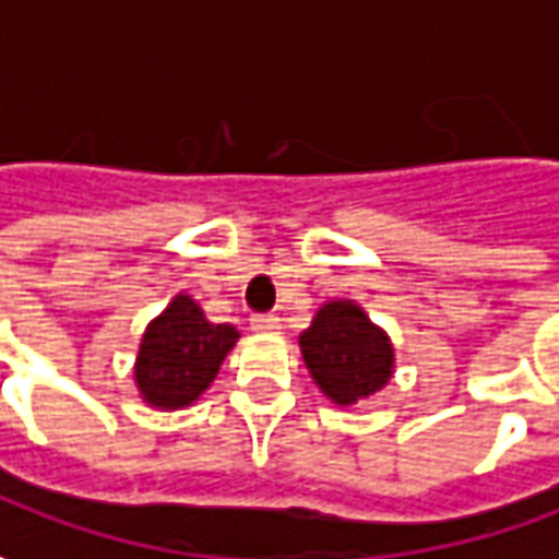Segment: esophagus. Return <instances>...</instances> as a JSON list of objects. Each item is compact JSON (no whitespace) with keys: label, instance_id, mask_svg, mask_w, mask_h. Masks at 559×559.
<instances>
[{"label":"esophagus","instance_id":"obj_1","mask_svg":"<svg viewBox=\"0 0 559 559\" xmlns=\"http://www.w3.org/2000/svg\"><path fill=\"white\" fill-rule=\"evenodd\" d=\"M250 328H253L255 334H275L281 328V319L278 316H253Z\"/></svg>","mask_w":559,"mask_h":559}]
</instances>
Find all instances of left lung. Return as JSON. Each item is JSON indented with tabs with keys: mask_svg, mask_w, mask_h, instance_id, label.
Returning a JSON list of instances; mask_svg holds the SVG:
<instances>
[{
	"mask_svg": "<svg viewBox=\"0 0 559 559\" xmlns=\"http://www.w3.org/2000/svg\"><path fill=\"white\" fill-rule=\"evenodd\" d=\"M306 369L334 406L376 397L394 378L397 353L388 331L356 300H325L297 337Z\"/></svg>",
	"mask_w": 559,
	"mask_h": 559,
	"instance_id": "left-lung-1",
	"label": "left lung"
}]
</instances>
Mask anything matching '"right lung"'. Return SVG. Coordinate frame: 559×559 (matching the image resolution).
<instances>
[{
	"instance_id": "1",
	"label": "right lung",
	"mask_w": 559,
	"mask_h": 559,
	"mask_svg": "<svg viewBox=\"0 0 559 559\" xmlns=\"http://www.w3.org/2000/svg\"><path fill=\"white\" fill-rule=\"evenodd\" d=\"M237 341V328L209 322L203 306L190 294H175L156 319H150L136 347L134 384L140 401L165 413L193 406L212 388Z\"/></svg>"
}]
</instances>
